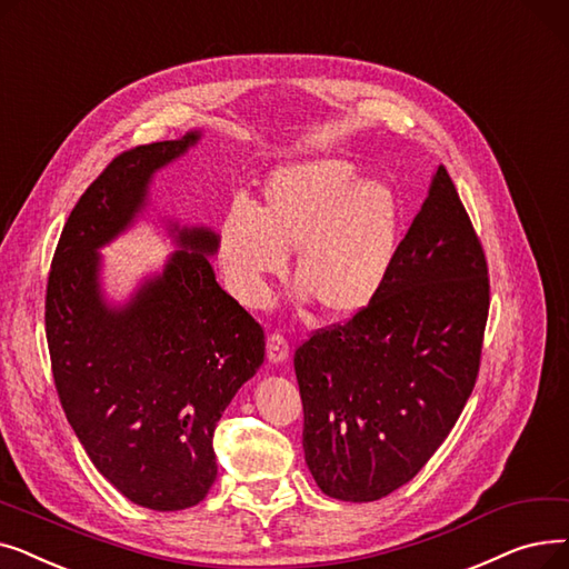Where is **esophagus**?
Instances as JSON below:
<instances>
[{
    "instance_id": "esophagus-1",
    "label": "esophagus",
    "mask_w": 569,
    "mask_h": 569,
    "mask_svg": "<svg viewBox=\"0 0 569 569\" xmlns=\"http://www.w3.org/2000/svg\"><path fill=\"white\" fill-rule=\"evenodd\" d=\"M266 357L270 363H284L289 359V342L284 336L280 333H270L268 336V342H266Z\"/></svg>"
}]
</instances>
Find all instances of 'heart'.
Listing matches in <instances>:
<instances>
[{"label": "heart", "instance_id": "1", "mask_svg": "<svg viewBox=\"0 0 569 569\" xmlns=\"http://www.w3.org/2000/svg\"><path fill=\"white\" fill-rule=\"evenodd\" d=\"M398 199L342 157H312L270 171L261 203L233 201L214 250L236 299L257 306L296 250L301 296L329 317H355L380 293L396 254Z\"/></svg>", "mask_w": 569, "mask_h": 569}]
</instances>
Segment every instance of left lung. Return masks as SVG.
Instances as JSON below:
<instances>
[{"label":"left lung","mask_w":569,"mask_h":569,"mask_svg":"<svg viewBox=\"0 0 569 569\" xmlns=\"http://www.w3.org/2000/svg\"><path fill=\"white\" fill-rule=\"evenodd\" d=\"M486 276L472 222L438 167L372 303L296 349L306 463L323 493L380 500L445 442L477 380Z\"/></svg>","instance_id":"8db88e82"}]
</instances>
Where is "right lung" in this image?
<instances>
[{
    "label": "right lung",
    "mask_w": 569,
    "mask_h": 569,
    "mask_svg": "<svg viewBox=\"0 0 569 569\" xmlns=\"http://www.w3.org/2000/svg\"><path fill=\"white\" fill-rule=\"evenodd\" d=\"M203 137L118 154L78 199L52 257L46 338L64 415L94 468L154 511L199 505L218 477L212 432L263 363V331L214 280L210 227L161 218L176 252L124 301L101 248L150 212L154 173Z\"/></svg>",
    "instance_id": "1"
}]
</instances>
